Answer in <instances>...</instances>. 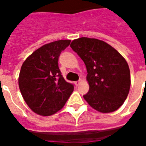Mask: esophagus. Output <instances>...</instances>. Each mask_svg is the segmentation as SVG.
Returning <instances> with one entry per match:
<instances>
[{"mask_svg":"<svg viewBox=\"0 0 146 146\" xmlns=\"http://www.w3.org/2000/svg\"><path fill=\"white\" fill-rule=\"evenodd\" d=\"M80 80H78V81H75V82H74V84H75L76 87H77V86L80 84Z\"/></svg>","mask_w":146,"mask_h":146,"instance_id":"1","label":"esophagus"}]
</instances>
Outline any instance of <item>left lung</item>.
<instances>
[{
  "mask_svg": "<svg viewBox=\"0 0 146 146\" xmlns=\"http://www.w3.org/2000/svg\"><path fill=\"white\" fill-rule=\"evenodd\" d=\"M70 47L87 67L88 92L84 98L93 109L111 113L124 102L130 90L131 74L127 62L116 49L95 38L80 37Z\"/></svg>",
  "mask_w": 146,
  "mask_h": 146,
  "instance_id": "1",
  "label": "left lung"
}]
</instances>
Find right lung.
Returning <instances> with one entry per match:
<instances>
[{
	"instance_id": "1",
	"label": "right lung",
	"mask_w": 146,
	"mask_h": 146,
	"mask_svg": "<svg viewBox=\"0 0 146 146\" xmlns=\"http://www.w3.org/2000/svg\"><path fill=\"white\" fill-rule=\"evenodd\" d=\"M70 40L42 46L30 54L21 67L19 86L28 106L41 116H51L63 107L74 88L66 82L58 68L61 52Z\"/></svg>"
}]
</instances>
